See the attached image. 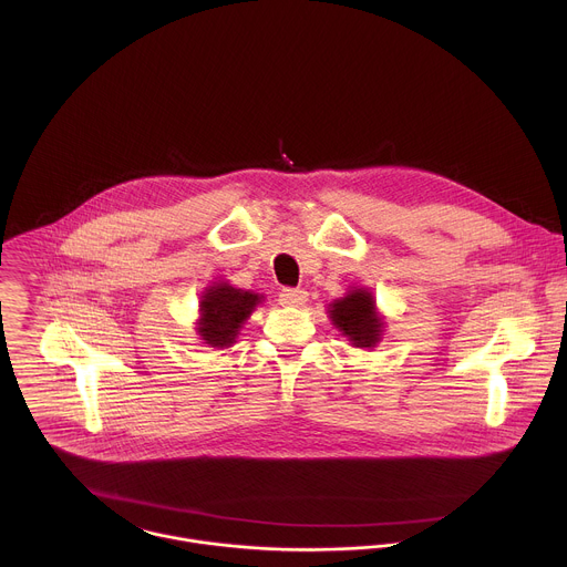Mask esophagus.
<instances>
[{
	"mask_svg": "<svg viewBox=\"0 0 567 567\" xmlns=\"http://www.w3.org/2000/svg\"><path fill=\"white\" fill-rule=\"evenodd\" d=\"M308 301V292L301 288H286L279 292V303L286 308H303Z\"/></svg>",
	"mask_w": 567,
	"mask_h": 567,
	"instance_id": "34e87169",
	"label": "esophagus"
}]
</instances>
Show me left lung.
<instances>
[{"label":"left lung","mask_w":567,"mask_h":567,"mask_svg":"<svg viewBox=\"0 0 567 567\" xmlns=\"http://www.w3.org/2000/svg\"><path fill=\"white\" fill-rule=\"evenodd\" d=\"M331 324L344 336L351 347L373 349L384 336V317L378 312L375 297L369 288H349V292L327 308Z\"/></svg>","instance_id":"8db88e82"}]
</instances>
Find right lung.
I'll return each instance as SVG.
<instances>
[{
	"instance_id": "right-lung-1",
	"label": "right lung",
	"mask_w": 567,
	"mask_h": 567,
	"mask_svg": "<svg viewBox=\"0 0 567 567\" xmlns=\"http://www.w3.org/2000/svg\"><path fill=\"white\" fill-rule=\"evenodd\" d=\"M261 301L264 295L234 288L229 281H216L200 295L196 333L209 347L229 349Z\"/></svg>"
}]
</instances>
